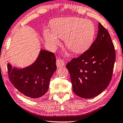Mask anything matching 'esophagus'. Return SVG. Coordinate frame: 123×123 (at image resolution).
I'll use <instances>...</instances> for the list:
<instances>
[{"instance_id": "esophagus-1", "label": "esophagus", "mask_w": 123, "mask_h": 123, "mask_svg": "<svg viewBox=\"0 0 123 123\" xmlns=\"http://www.w3.org/2000/svg\"><path fill=\"white\" fill-rule=\"evenodd\" d=\"M56 65L58 68H60L61 67H63L64 65V62L60 59H58L56 60Z\"/></svg>"}]
</instances>
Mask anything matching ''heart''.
Segmentation results:
<instances>
[{"mask_svg":"<svg viewBox=\"0 0 123 123\" xmlns=\"http://www.w3.org/2000/svg\"><path fill=\"white\" fill-rule=\"evenodd\" d=\"M95 27L92 22L78 17L57 19L52 25V32L45 30L43 37L49 48L54 49L64 39L65 46L75 54L87 51L93 43Z\"/></svg>","mask_w":123,"mask_h":123,"instance_id":"heart-1","label":"heart"}]
</instances>
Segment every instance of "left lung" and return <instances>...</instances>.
I'll use <instances>...</instances> for the list:
<instances>
[{
    "mask_svg": "<svg viewBox=\"0 0 123 123\" xmlns=\"http://www.w3.org/2000/svg\"><path fill=\"white\" fill-rule=\"evenodd\" d=\"M107 30L98 23L96 39L89 49L67 64L74 93L84 98L103 92L111 80L115 51Z\"/></svg>",
    "mask_w": 123,
    "mask_h": 123,
    "instance_id": "8db88e82",
    "label": "left lung"
}]
</instances>
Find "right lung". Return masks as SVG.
I'll use <instances>...</instances> for the list:
<instances>
[{"instance_id": "obj_1", "label": "right lung", "mask_w": 123, "mask_h": 123, "mask_svg": "<svg viewBox=\"0 0 123 123\" xmlns=\"http://www.w3.org/2000/svg\"><path fill=\"white\" fill-rule=\"evenodd\" d=\"M56 69L54 54L42 49L36 61L26 68H12L8 64V77L12 84L31 98H40L46 93L50 78Z\"/></svg>"}]
</instances>
